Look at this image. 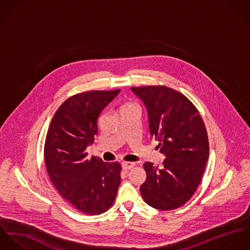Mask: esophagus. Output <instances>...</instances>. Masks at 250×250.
Instances as JSON below:
<instances>
[{
  "instance_id": "1",
  "label": "esophagus",
  "mask_w": 250,
  "mask_h": 250,
  "mask_svg": "<svg viewBox=\"0 0 250 250\" xmlns=\"http://www.w3.org/2000/svg\"><path fill=\"white\" fill-rule=\"evenodd\" d=\"M134 165H135V163H133V162H124L122 164V167L124 169H130L131 167H134Z\"/></svg>"
}]
</instances>
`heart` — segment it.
<instances>
[{"instance_id": "b5f03b06", "label": "heart", "mask_w": 250, "mask_h": 250, "mask_svg": "<svg viewBox=\"0 0 250 250\" xmlns=\"http://www.w3.org/2000/svg\"><path fill=\"white\" fill-rule=\"evenodd\" d=\"M132 107H136L134 104H125V105H123L122 106V108H121V110H123V109H126V108H132Z\"/></svg>"}]
</instances>
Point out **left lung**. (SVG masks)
I'll use <instances>...</instances> for the list:
<instances>
[{"mask_svg":"<svg viewBox=\"0 0 250 250\" xmlns=\"http://www.w3.org/2000/svg\"><path fill=\"white\" fill-rule=\"evenodd\" d=\"M131 90L145 104L150 135L166 156L160 167L144 163L142 196L158 210L179 208L196 191L209 157L204 122L193 103L174 89L149 85Z\"/></svg>","mask_w":250,"mask_h":250,"instance_id":"left-lung-1","label":"left lung"}]
</instances>
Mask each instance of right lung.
<instances>
[{"instance_id":"right-lung-1","label":"right lung","mask_w":250,"mask_h":250,"mask_svg":"<svg viewBox=\"0 0 250 250\" xmlns=\"http://www.w3.org/2000/svg\"><path fill=\"white\" fill-rule=\"evenodd\" d=\"M120 91L94 90L68 98L47 132L44 157L50 179L69 204L86 215L110 209L121 183L120 163L88 158L85 151L98 133L101 113Z\"/></svg>"}]
</instances>
